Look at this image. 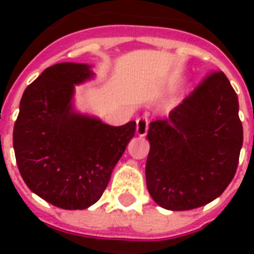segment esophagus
Segmentation results:
<instances>
[{"instance_id": "34e87169", "label": "esophagus", "mask_w": 254, "mask_h": 254, "mask_svg": "<svg viewBox=\"0 0 254 254\" xmlns=\"http://www.w3.org/2000/svg\"><path fill=\"white\" fill-rule=\"evenodd\" d=\"M147 129H149V120H147V117L142 116V117L137 119V127H135L137 134L139 137H145L147 133Z\"/></svg>"}]
</instances>
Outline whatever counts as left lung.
Returning <instances> with one entry per match:
<instances>
[{"label":"left lung","instance_id":"obj_1","mask_svg":"<svg viewBox=\"0 0 254 254\" xmlns=\"http://www.w3.org/2000/svg\"><path fill=\"white\" fill-rule=\"evenodd\" d=\"M146 186L170 211H189L219 197L236 174L243 146L239 99L215 71L167 119L149 125Z\"/></svg>","mask_w":254,"mask_h":254}]
</instances>
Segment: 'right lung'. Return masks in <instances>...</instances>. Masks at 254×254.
I'll use <instances>...</instances> for the list:
<instances>
[{"label":"right lung","mask_w":254,"mask_h":254,"mask_svg":"<svg viewBox=\"0 0 254 254\" xmlns=\"http://www.w3.org/2000/svg\"><path fill=\"white\" fill-rule=\"evenodd\" d=\"M93 77L92 65L84 63L46 68L23 92L14 125L22 179L63 209H85L99 200L135 131V121L111 127L75 109V85Z\"/></svg>","instance_id":"add662e5"}]
</instances>
